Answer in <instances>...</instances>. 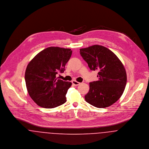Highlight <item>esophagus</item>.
Wrapping results in <instances>:
<instances>
[{
    "mask_svg": "<svg viewBox=\"0 0 149 149\" xmlns=\"http://www.w3.org/2000/svg\"><path fill=\"white\" fill-rule=\"evenodd\" d=\"M72 84L74 85V86H78L79 84H80V83L76 81H72Z\"/></svg>",
    "mask_w": 149,
    "mask_h": 149,
    "instance_id": "34e87169",
    "label": "esophagus"
}]
</instances>
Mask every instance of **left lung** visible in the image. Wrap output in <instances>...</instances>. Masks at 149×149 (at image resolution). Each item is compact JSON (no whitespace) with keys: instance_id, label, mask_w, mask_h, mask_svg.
Returning <instances> with one entry per match:
<instances>
[{"instance_id":"1","label":"left lung","mask_w":149,"mask_h":149,"mask_svg":"<svg viewBox=\"0 0 149 149\" xmlns=\"http://www.w3.org/2000/svg\"><path fill=\"white\" fill-rule=\"evenodd\" d=\"M80 54L92 71H99L98 80L90 82L86 101L98 108L109 107L122 96L127 82L125 68L116 54L107 48L93 45L81 49Z\"/></svg>"}]
</instances>
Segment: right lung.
<instances>
[{
    "label": "right lung",
    "instance_id": "right-lung-1",
    "mask_svg": "<svg viewBox=\"0 0 149 149\" xmlns=\"http://www.w3.org/2000/svg\"><path fill=\"white\" fill-rule=\"evenodd\" d=\"M72 54L70 49L50 47L39 52L28 64L25 72L27 91L39 106L51 109L66 102L72 83L58 79V72H63Z\"/></svg>",
    "mask_w": 149,
    "mask_h": 149
}]
</instances>
